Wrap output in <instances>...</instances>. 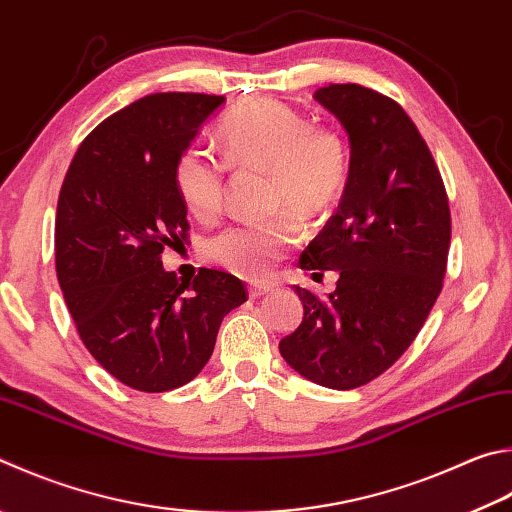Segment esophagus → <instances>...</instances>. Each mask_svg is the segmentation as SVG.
<instances>
[{"mask_svg":"<svg viewBox=\"0 0 512 512\" xmlns=\"http://www.w3.org/2000/svg\"><path fill=\"white\" fill-rule=\"evenodd\" d=\"M273 286L271 284H248V295L250 297H262L266 293H271Z\"/></svg>","mask_w":512,"mask_h":512,"instance_id":"esophagus-1","label":"esophagus"}]
</instances>
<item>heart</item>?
Masks as SVG:
<instances>
[{"label":"heart","mask_w":512,"mask_h":512,"mask_svg":"<svg viewBox=\"0 0 512 512\" xmlns=\"http://www.w3.org/2000/svg\"><path fill=\"white\" fill-rule=\"evenodd\" d=\"M217 143L230 170L271 174L266 212L286 215L217 232L203 246V257L239 277L259 280L300 239L295 218L311 224L340 201L351 174L349 141L336 127L311 125L300 111L282 102L250 98L221 116ZM226 167L197 150L176 156L172 181L190 215L201 221L219 215Z\"/></svg>","instance_id":"obj_1"}]
</instances>
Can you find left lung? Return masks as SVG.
Here are the masks:
<instances>
[{"mask_svg": "<svg viewBox=\"0 0 512 512\" xmlns=\"http://www.w3.org/2000/svg\"><path fill=\"white\" fill-rule=\"evenodd\" d=\"M315 100L347 129L351 174L300 266L340 277L324 297L295 286L302 324L280 353L313 383L353 389L392 367L421 331L443 288L452 221L430 147L396 100L353 82L322 87Z\"/></svg>", "mask_w": 512, "mask_h": 512, "instance_id": "1", "label": "left lung"}]
</instances>
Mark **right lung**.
I'll return each mask as SVG.
<instances>
[{
    "label": "right lung",
    "instance_id": "obj_1",
    "mask_svg": "<svg viewBox=\"0 0 512 512\" xmlns=\"http://www.w3.org/2000/svg\"><path fill=\"white\" fill-rule=\"evenodd\" d=\"M224 96L152 94L91 132L64 176L55 273L78 336L138 392L176 389L206 367L221 320L246 302L235 275L163 271L165 246L188 241L172 165Z\"/></svg>",
    "mask_w": 512,
    "mask_h": 512
}]
</instances>
